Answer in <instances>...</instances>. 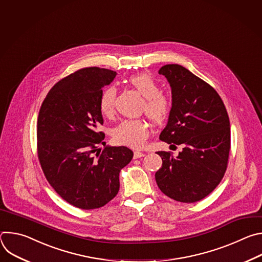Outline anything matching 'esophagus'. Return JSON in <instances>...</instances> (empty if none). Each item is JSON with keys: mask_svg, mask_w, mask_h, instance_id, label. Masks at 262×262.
Returning <instances> with one entry per match:
<instances>
[{"mask_svg": "<svg viewBox=\"0 0 262 262\" xmlns=\"http://www.w3.org/2000/svg\"><path fill=\"white\" fill-rule=\"evenodd\" d=\"M145 155L143 152H140V151H135L134 152V159H139V158H142L144 157Z\"/></svg>", "mask_w": 262, "mask_h": 262, "instance_id": "obj_1", "label": "esophagus"}]
</instances>
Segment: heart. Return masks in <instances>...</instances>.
Masks as SVG:
<instances>
[{
    "instance_id": "heart-1",
    "label": "heart",
    "mask_w": 262,
    "mask_h": 262,
    "mask_svg": "<svg viewBox=\"0 0 262 262\" xmlns=\"http://www.w3.org/2000/svg\"><path fill=\"white\" fill-rule=\"evenodd\" d=\"M128 83L142 96L144 102L142 112L156 124H162L167 120L171 112L170 98L160 92L159 84L149 74L141 73L128 79ZM117 89L114 86L105 87L99 97V110L104 116L114 114ZM149 136L148 123L143 119H126L114 130V140L117 144L130 148H141Z\"/></svg>"
}]
</instances>
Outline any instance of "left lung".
<instances>
[{"label":"left lung","instance_id":"left-lung-1","mask_svg":"<svg viewBox=\"0 0 262 262\" xmlns=\"http://www.w3.org/2000/svg\"><path fill=\"white\" fill-rule=\"evenodd\" d=\"M172 91V107L160 140L181 145L174 157L158 151L162 168L156 173L160 190L171 199L194 203L209 195L228 165L230 122L217 92L190 70L167 64L159 70Z\"/></svg>","mask_w":262,"mask_h":262}]
</instances>
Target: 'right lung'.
<instances>
[{"instance_id": "obj_1", "label": "right lung", "mask_w": 262, "mask_h": 262, "mask_svg": "<svg viewBox=\"0 0 262 262\" xmlns=\"http://www.w3.org/2000/svg\"><path fill=\"white\" fill-rule=\"evenodd\" d=\"M116 71L86 67L60 80L45 98L37 120V154L49 183L81 209L105 205L119 191V173L133 159L124 146L99 149L104 134L102 88Z\"/></svg>"}]
</instances>
